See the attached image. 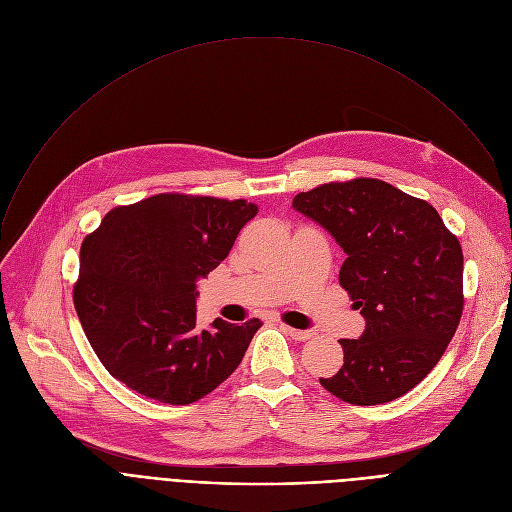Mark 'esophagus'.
I'll use <instances>...</instances> for the list:
<instances>
[{
    "instance_id": "34e87169",
    "label": "esophagus",
    "mask_w": 512,
    "mask_h": 512,
    "mask_svg": "<svg viewBox=\"0 0 512 512\" xmlns=\"http://www.w3.org/2000/svg\"><path fill=\"white\" fill-rule=\"evenodd\" d=\"M280 328H282L288 336H292L294 340H301V342H305V340H309V338L313 336L311 330H297V328H290V326H286V324H282Z\"/></svg>"
}]
</instances>
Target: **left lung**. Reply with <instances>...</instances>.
I'll return each mask as SVG.
<instances>
[{"mask_svg":"<svg viewBox=\"0 0 512 512\" xmlns=\"http://www.w3.org/2000/svg\"><path fill=\"white\" fill-rule=\"evenodd\" d=\"M346 259L340 286L367 326L342 338L344 363L319 384L359 407L415 388L442 359L463 315V249L423 199L378 178L328 182L292 199Z\"/></svg>","mask_w":512,"mask_h":512,"instance_id":"left-lung-1","label":"left lung"}]
</instances>
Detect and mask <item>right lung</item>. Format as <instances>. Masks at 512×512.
Segmentation results:
<instances>
[{
  "mask_svg": "<svg viewBox=\"0 0 512 512\" xmlns=\"http://www.w3.org/2000/svg\"><path fill=\"white\" fill-rule=\"evenodd\" d=\"M257 205L161 193L107 211L80 247L74 307L95 355L130 390L191 405L228 380L259 319L197 326V280L213 272Z\"/></svg>",
  "mask_w": 512,
  "mask_h": 512,
  "instance_id": "right-lung-1",
  "label": "right lung"
}]
</instances>
